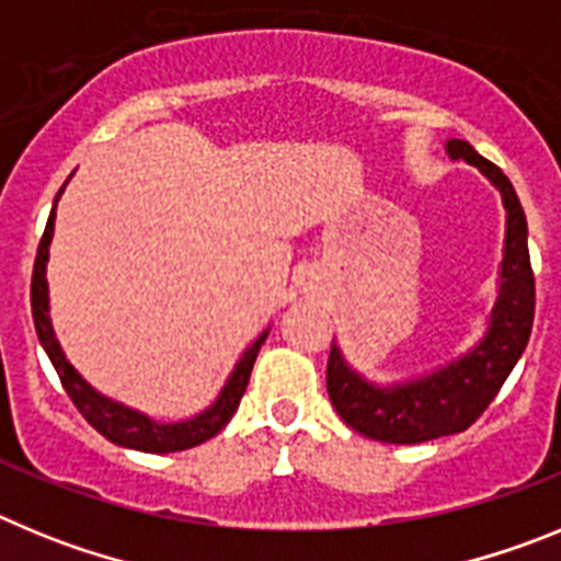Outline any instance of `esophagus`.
I'll use <instances>...</instances> for the list:
<instances>
[{"instance_id": "esophagus-1", "label": "esophagus", "mask_w": 561, "mask_h": 561, "mask_svg": "<svg viewBox=\"0 0 561 561\" xmlns=\"http://www.w3.org/2000/svg\"><path fill=\"white\" fill-rule=\"evenodd\" d=\"M297 286L304 291H317L320 289V272L314 266H304V270L297 272Z\"/></svg>"}]
</instances>
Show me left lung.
I'll use <instances>...</instances> for the list:
<instances>
[{"label": "left lung", "mask_w": 561, "mask_h": 561, "mask_svg": "<svg viewBox=\"0 0 561 561\" xmlns=\"http://www.w3.org/2000/svg\"><path fill=\"white\" fill-rule=\"evenodd\" d=\"M447 153L480 168L503 196L505 247L497 300L489 314V329L474 348L408 381L376 385L351 368L336 342L331 345L325 370L331 404L351 430L385 444H421L472 427L500 393L531 336L537 291L528 255V221L514 185L466 140H449Z\"/></svg>", "instance_id": "1"}]
</instances>
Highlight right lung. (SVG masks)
Here are the masks:
<instances>
[{
  "instance_id": "right-lung-1",
  "label": "right lung",
  "mask_w": 561,
  "mask_h": 561,
  "mask_svg": "<svg viewBox=\"0 0 561 561\" xmlns=\"http://www.w3.org/2000/svg\"><path fill=\"white\" fill-rule=\"evenodd\" d=\"M64 187L58 191L56 202H53V210H49L47 227H44L42 244L36 252V266H33V284H30V304H33V323H36V334L42 340L44 351H47L53 368H56L58 379H61L64 390L72 399L78 410H81L83 419L117 447L140 449V453H180V449L199 447L205 440H210L213 435H219L221 427L232 419V413L238 410V401L244 396L247 385H250L252 365H255V356L264 345L266 334L257 336L250 348L241 354V359L236 362L232 374L227 376L225 388L216 396L210 408L202 410L199 415L185 421H173V424H160V421L148 419L140 410H131L121 401L108 399V396L98 393L81 374H78L72 365H69L67 354L61 351V342L56 340V331H53V320H49V291H47V261H49V241H53V230H56V205L61 199Z\"/></svg>"
}]
</instances>
